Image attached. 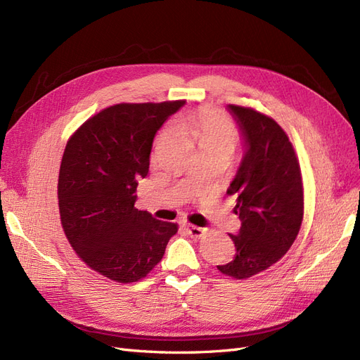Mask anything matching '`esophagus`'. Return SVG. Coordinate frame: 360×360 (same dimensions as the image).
Returning a JSON list of instances; mask_svg holds the SVG:
<instances>
[{"mask_svg": "<svg viewBox=\"0 0 360 360\" xmlns=\"http://www.w3.org/2000/svg\"><path fill=\"white\" fill-rule=\"evenodd\" d=\"M184 228H186V231H188V234L191 236V237H195V238H198V237H201L204 233H205V230L204 228H200V226H195V225H192V224H186L184 225Z\"/></svg>", "mask_w": 360, "mask_h": 360, "instance_id": "34e87169", "label": "esophagus"}]
</instances>
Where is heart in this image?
I'll return each instance as SVG.
<instances>
[{"label":"heart","mask_w":360,"mask_h":360,"mask_svg":"<svg viewBox=\"0 0 360 360\" xmlns=\"http://www.w3.org/2000/svg\"><path fill=\"white\" fill-rule=\"evenodd\" d=\"M183 132L191 135L201 148L204 147H226L234 148L237 144V130L234 124L221 112L213 110H201L180 123ZM172 135L171 129H165L156 139L159 148Z\"/></svg>","instance_id":"b5f03b06"}]
</instances>
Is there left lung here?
I'll use <instances>...</instances> for the list:
<instances>
[{
    "mask_svg": "<svg viewBox=\"0 0 360 360\" xmlns=\"http://www.w3.org/2000/svg\"><path fill=\"white\" fill-rule=\"evenodd\" d=\"M245 143L243 158L226 189L236 197L234 212L242 222L230 234L234 258L217 266L224 275L246 279L287 254L303 219V188L299 160L287 134L264 114L228 105Z\"/></svg>",
    "mask_w": 360,
    "mask_h": 360,
    "instance_id": "8db88e82",
    "label": "left lung"
}]
</instances>
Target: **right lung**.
Listing matches in <instances>:
<instances>
[{
  "label": "right lung",
  "instance_id": "1",
  "mask_svg": "<svg viewBox=\"0 0 360 360\" xmlns=\"http://www.w3.org/2000/svg\"><path fill=\"white\" fill-rule=\"evenodd\" d=\"M184 101L120 103L76 130L58 177L63 230L86 266L117 282L147 276L165 254L177 224L138 210V179L146 177L153 139Z\"/></svg>",
  "mask_w": 360,
  "mask_h": 360
}]
</instances>
